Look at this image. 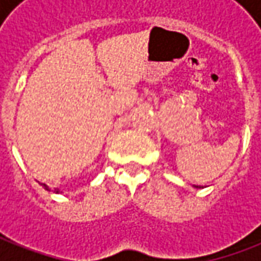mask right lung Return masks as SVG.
I'll list each match as a JSON object with an SVG mask.
<instances>
[{"instance_id": "obj_1", "label": "right lung", "mask_w": 261, "mask_h": 261, "mask_svg": "<svg viewBox=\"0 0 261 261\" xmlns=\"http://www.w3.org/2000/svg\"><path fill=\"white\" fill-rule=\"evenodd\" d=\"M42 186H44V189H45V190L49 191V187H48V186H47V184H42ZM54 191H56V193H60V190H58V189H56V190H54Z\"/></svg>"}]
</instances>
